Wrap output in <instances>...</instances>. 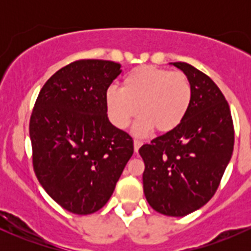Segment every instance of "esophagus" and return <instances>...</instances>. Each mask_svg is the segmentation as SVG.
I'll list each match as a JSON object with an SVG mask.
<instances>
[{
    "label": "esophagus",
    "mask_w": 251,
    "mask_h": 251,
    "mask_svg": "<svg viewBox=\"0 0 251 251\" xmlns=\"http://www.w3.org/2000/svg\"><path fill=\"white\" fill-rule=\"evenodd\" d=\"M133 144H135V151H136V153H137V151H138V149L141 148V146H142V144H143V143H142L141 141H138V140H135V141H133Z\"/></svg>",
    "instance_id": "obj_1"
}]
</instances>
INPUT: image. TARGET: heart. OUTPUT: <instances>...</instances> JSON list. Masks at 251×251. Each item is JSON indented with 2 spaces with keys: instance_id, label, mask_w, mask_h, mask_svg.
<instances>
[{
  "instance_id": "1",
  "label": "heart",
  "mask_w": 251,
  "mask_h": 251,
  "mask_svg": "<svg viewBox=\"0 0 251 251\" xmlns=\"http://www.w3.org/2000/svg\"><path fill=\"white\" fill-rule=\"evenodd\" d=\"M192 103V85L183 72L142 65L128 72L121 88L109 87L105 105L111 123L118 128L128 127L140 110L133 127L137 136L155 128L173 131L184 120Z\"/></svg>"
}]
</instances>
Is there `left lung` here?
<instances>
[{"mask_svg":"<svg viewBox=\"0 0 251 251\" xmlns=\"http://www.w3.org/2000/svg\"><path fill=\"white\" fill-rule=\"evenodd\" d=\"M192 85V103L173 131L143 144V191L149 205L166 216L182 217L216 193L234 146L229 105L216 83L184 62L174 63Z\"/></svg>","mask_w":251,"mask_h":251,"instance_id":"left-lung-1","label":"left lung"}]
</instances>
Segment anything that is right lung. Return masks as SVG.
Wrapping results in <instances>:
<instances>
[{
	"instance_id": "add662e5",
	"label": "right lung",
	"mask_w": 251,
	"mask_h": 251,
	"mask_svg": "<svg viewBox=\"0 0 251 251\" xmlns=\"http://www.w3.org/2000/svg\"><path fill=\"white\" fill-rule=\"evenodd\" d=\"M119 63L78 59L52 75L30 116L32 166L48 196L68 211H98L133 154V140L108 120L105 92Z\"/></svg>"
}]
</instances>
